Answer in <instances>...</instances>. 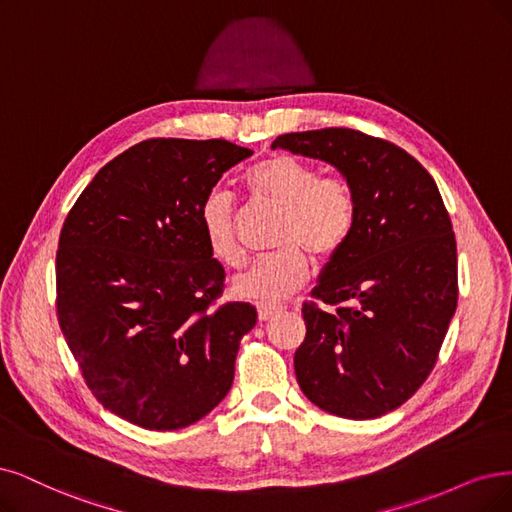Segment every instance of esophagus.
<instances>
[{
  "instance_id": "obj_1",
  "label": "esophagus",
  "mask_w": 512,
  "mask_h": 512,
  "mask_svg": "<svg viewBox=\"0 0 512 512\" xmlns=\"http://www.w3.org/2000/svg\"><path fill=\"white\" fill-rule=\"evenodd\" d=\"M282 312V308L280 306H257V314H259V320L261 323H266V320H270V318H274L276 314H280Z\"/></svg>"
}]
</instances>
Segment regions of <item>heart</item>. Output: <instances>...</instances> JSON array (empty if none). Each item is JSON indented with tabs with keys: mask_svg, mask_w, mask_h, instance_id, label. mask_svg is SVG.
Here are the masks:
<instances>
[{
	"mask_svg": "<svg viewBox=\"0 0 512 512\" xmlns=\"http://www.w3.org/2000/svg\"><path fill=\"white\" fill-rule=\"evenodd\" d=\"M242 185L249 196L282 213L274 249L234 280L244 299L276 304L295 293L310 276V257L329 263L350 242L358 204L342 177H320V170L289 154H272L246 170ZM198 223L211 255L223 266H238L242 249L236 236V204L223 189H211L198 208Z\"/></svg>",
	"mask_w": 512,
	"mask_h": 512,
	"instance_id": "1",
	"label": "heart"
}]
</instances>
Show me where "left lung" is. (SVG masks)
Instances as JSON below:
<instances>
[{"mask_svg": "<svg viewBox=\"0 0 512 512\" xmlns=\"http://www.w3.org/2000/svg\"><path fill=\"white\" fill-rule=\"evenodd\" d=\"M272 147L333 164L358 204L350 242L301 308L299 388L339 418H380L426 382L458 306L456 236L439 187L405 149L361 130L289 132Z\"/></svg>", "mask_w": 512, "mask_h": 512, "instance_id": "1", "label": "left lung"}]
</instances>
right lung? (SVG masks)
Masks as SVG:
<instances>
[{
	"label": "right lung",
	"mask_w": 512,
	"mask_h": 512,
	"mask_svg": "<svg viewBox=\"0 0 512 512\" xmlns=\"http://www.w3.org/2000/svg\"><path fill=\"white\" fill-rule=\"evenodd\" d=\"M251 156L223 139L141 141L99 170L63 223L56 316L86 386L130 424L185 428L232 388L257 310L217 301L225 270L198 208Z\"/></svg>",
	"instance_id": "1"
}]
</instances>
